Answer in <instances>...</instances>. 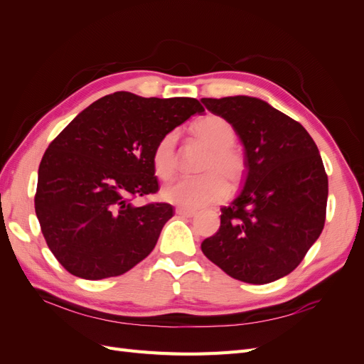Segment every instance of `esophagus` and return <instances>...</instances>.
I'll return each instance as SVG.
<instances>
[{
	"label": "esophagus",
	"mask_w": 364,
	"mask_h": 364,
	"mask_svg": "<svg viewBox=\"0 0 364 364\" xmlns=\"http://www.w3.org/2000/svg\"><path fill=\"white\" fill-rule=\"evenodd\" d=\"M176 214L181 215V217H186V218H191L196 215V211H191V209H183V208H178L176 209Z\"/></svg>",
	"instance_id": "obj_1"
}]
</instances>
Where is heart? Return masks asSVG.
<instances>
[{"mask_svg": "<svg viewBox=\"0 0 364 364\" xmlns=\"http://www.w3.org/2000/svg\"><path fill=\"white\" fill-rule=\"evenodd\" d=\"M191 135L209 149L199 178L179 179L165 186L161 196L165 202L183 209H202L226 199L228 186H237L245 178V156L234 147L237 134L234 126L220 115L209 114L196 119ZM151 165L159 179H171L178 168L176 135H164L151 153Z\"/></svg>", "mask_w": 364, "mask_h": 364, "instance_id": "1", "label": "heart"}]
</instances>
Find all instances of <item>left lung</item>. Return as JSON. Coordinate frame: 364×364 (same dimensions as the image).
<instances>
[{"label":"left lung","instance_id":"1","mask_svg":"<svg viewBox=\"0 0 364 364\" xmlns=\"http://www.w3.org/2000/svg\"><path fill=\"white\" fill-rule=\"evenodd\" d=\"M245 146V185L222 208L202 252L229 277L269 284L299 266L321 235L328 176L316 142L293 118L255 97L202 98Z\"/></svg>","mask_w":364,"mask_h":364}]
</instances>
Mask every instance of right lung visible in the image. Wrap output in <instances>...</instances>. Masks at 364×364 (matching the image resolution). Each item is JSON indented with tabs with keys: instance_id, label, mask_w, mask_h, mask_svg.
<instances>
[{
	"instance_id": "add662e5",
	"label": "right lung",
	"mask_w": 364,
	"mask_h": 364,
	"mask_svg": "<svg viewBox=\"0 0 364 364\" xmlns=\"http://www.w3.org/2000/svg\"><path fill=\"white\" fill-rule=\"evenodd\" d=\"M205 111L190 97L105 95L77 115L46 150L35 209L56 259L74 277H119L156 246L173 217L168 203L132 205L159 190L158 141Z\"/></svg>"
}]
</instances>
